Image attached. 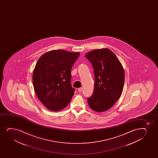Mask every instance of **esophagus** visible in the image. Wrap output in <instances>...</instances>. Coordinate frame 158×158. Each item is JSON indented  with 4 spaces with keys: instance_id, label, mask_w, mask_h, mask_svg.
Returning a JSON list of instances; mask_svg holds the SVG:
<instances>
[{
    "instance_id": "34e87169",
    "label": "esophagus",
    "mask_w": 158,
    "mask_h": 158,
    "mask_svg": "<svg viewBox=\"0 0 158 158\" xmlns=\"http://www.w3.org/2000/svg\"><path fill=\"white\" fill-rule=\"evenodd\" d=\"M82 90H83V89H82V87H80V88H78V91L79 92H82Z\"/></svg>"
}]
</instances>
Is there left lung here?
Wrapping results in <instances>:
<instances>
[{"mask_svg":"<svg viewBox=\"0 0 158 158\" xmlns=\"http://www.w3.org/2000/svg\"><path fill=\"white\" fill-rule=\"evenodd\" d=\"M85 57L92 65L95 78L93 94L87 98L89 106L98 112L107 111L121 94L123 69L116 55L107 48L95 49Z\"/></svg>","mask_w":158,"mask_h":158,"instance_id":"left-lung-1","label":"left lung"}]
</instances>
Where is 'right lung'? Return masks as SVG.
<instances>
[{
	"mask_svg": "<svg viewBox=\"0 0 158 158\" xmlns=\"http://www.w3.org/2000/svg\"><path fill=\"white\" fill-rule=\"evenodd\" d=\"M80 53L58 49L45 53L33 72V83L38 99L46 108L58 111L66 107L74 94L71 69Z\"/></svg>",
	"mask_w": 158,
	"mask_h": 158,
	"instance_id": "obj_1",
	"label": "right lung"
}]
</instances>
